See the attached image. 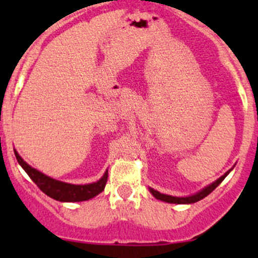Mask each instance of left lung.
I'll return each mask as SVG.
<instances>
[{
	"mask_svg": "<svg viewBox=\"0 0 258 258\" xmlns=\"http://www.w3.org/2000/svg\"><path fill=\"white\" fill-rule=\"evenodd\" d=\"M233 168V167H232ZM232 168L231 170H228L227 172L225 173L223 176H221L220 178L216 179L215 182H212V183L209 184V186H206L205 188H202L201 191L196 192L195 195H191V196H186V197H176V196H170V195H165V194H161V192L156 191V189L151 188V187H148V189H150V192L152 194L153 197H156L157 200H161V201L163 202H168V204H177V205H188V204H195V202L197 201H201L202 199H205L206 196H209L211 192L213 191V189L216 188V187L218 186V184L221 183V182L223 181V179L226 178V176L228 175V173L232 171Z\"/></svg>",
	"mask_w": 258,
	"mask_h": 258,
	"instance_id": "8db88e82",
	"label": "left lung"
}]
</instances>
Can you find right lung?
Instances as JSON below:
<instances>
[{
	"label": "right lung",
	"mask_w": 258,
	"mask_h": 258,
	"mask_svg": "<svg viewBox=\"0 0 258 258\" xmlns=\"http://www.w3.org/2000/svg\"><path fill=\"white\" fill-rule=\"evenodd\" d=\"M15 156H16L18 163L21 167L26 171L30 178L35 182L38 186V188L46 194L51 199L56 200L59 202H81V201H87V200L93 199L97 196L98 194L105 189L106 182H107L108 177V171L103 173V176L98 179L97 182L87 184H72L67 183V182L58 181L54 179L49 176H46L45 173L40 172L36 168L31 167L27 162L22 160L18 152L15 150Z\"/></svg>",
	"instance_id": "add662e5"
}]
</instances>
